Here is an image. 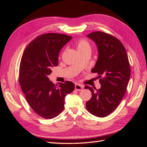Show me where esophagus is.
Instances as JSON below:
<instances>
[{"mask_svg": "<svg viewBox=\"0 0 147 147\" xmlns=\"http://www.w3.org/2000/svg\"><path fill=\"white\" fill-rule=\"evenodd\" d=\"M83 89V86L82 85V84H80L79 83H76L75 84V89L76 90H78V91H80L82 89Z\"/></svg>", "mask_w": 147, "mask_h": 147, "instance_id": "1", "label": "esophagus"}]
</instances>
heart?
Segmentation results:
<instances>
[{
	"instance_id": "1",
	"label": "heart",
	"mask_w": 147,
	"mask_h": 147,
	"mask_svg": "<svg viewBox=\"0 0 147 147\" xmlns=\"http://www.w3.org/2000/svg\"><path fill=\"white\" fill-rule=\"evenodd\" d=\"M76 46L79 52L82 51L88 48H90L89 43L84 38H80L76 42Z\"/></svg>"
}]
</instances>
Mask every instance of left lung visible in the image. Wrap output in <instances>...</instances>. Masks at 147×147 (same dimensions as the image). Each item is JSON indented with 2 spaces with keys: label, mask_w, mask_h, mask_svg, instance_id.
Masks as SVG:
<instances>
[{
  "label": "left lung",
  "mask_w": 147,
  "mask_h": 147,
  "mask_svg": "<svg viewBox=\"0 0 147 147\" xmlns=\"http://www.w3.org/2000/svg\"><path fill=\"white\" fill-rule=\"evenodd\" d=\"M87 36L98 47V58L91 71L98 74L101 87L95 91L85 86L92 95L86 107L92 114L104 117L116 109L124 97L130 76L129 61L124 46L117 38L99 31Z\"/></svg>",
  "instance_id": "1"
}]
</instances>
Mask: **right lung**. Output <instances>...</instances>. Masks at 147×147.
I'll return each mask as SVG.
<instances>
[{
  "label": "right lung",
  "instance_id": "obj_1",
  "mask_svg": "<svg viewBox=\"0 0 147 147\" xmlns=\"http://www.w3.org/2000/svg\"><path fill=\"white\" fill-rule=\"evenodd\" d=\"M71 38L64 34H42L28 45L22 54L19 83L29 105L42 118L58 116L64 109L65 96L74 90L71 82L55 85L48 78L52 68L58 65L60 50Z\"/></svg>",
  "mask_w": 147,
  "mask_h": 147
}]
</instances>
